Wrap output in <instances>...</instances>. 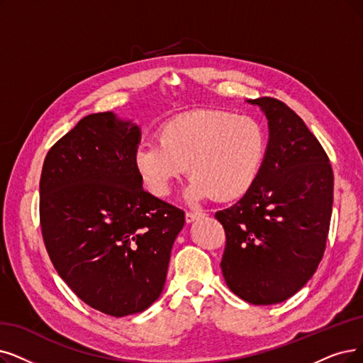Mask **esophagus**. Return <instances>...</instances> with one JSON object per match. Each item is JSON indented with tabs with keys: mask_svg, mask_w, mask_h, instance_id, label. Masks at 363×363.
Listing matches in <instances>:
<instances>
[{
	"mask_svg": "<svg viewBox=\"0 0 363 363\" xmlns=\"http://www.w3.org/2000/svg\"><path fill=\"white\" fill-rule=\"evenodd\" d=\"M202 214V211H186V214H184V217H186V222L187 223H191V222H194V220H196L198 217H201Z\"/></svg>",
	"mask_w": 363,
	"mask_h": 363,
	"instance_id": "esophagus-1",
	"label": "esophagus"
}]
</instances>
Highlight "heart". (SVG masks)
I'll return each mask as SVG.
<instances>
[{"instance_id": "obj_1", "label": "heart", "mask_w": 363, "mask_h": 363, "mask_svg": "<svg viewBox=\"0 0 363 363\" xmlns=\"http://www.w3.org/2000/svg\"><path fill=\"white\" fill-rule=\"evenodd\" d=\"M156 138L140 144L134 155L143 184L156 196L168 195L187 169L192 198L238 199L256 183L268 150L267 131L257 119L217 108L171 118Z\"/></svg>"}]
</instances>
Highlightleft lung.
Wrapping results in <instances>:
<instances>
[{"mask_svg":"<svg viewBox=\"0 0 363 363\" xmlns=\"http://www.w3.org/2000/svg\"><path fill=\"white\" fill-rule=\"evenodd\" d=\"M262 107L269 141L252 189L214 217L225 229L222 272L228 287L255 306L295 295L315 272L326 249L333 172L315 135L283 101Z\"/></svg>","mask_w":363,"mask_h":363,"instance_id":"8db88e82","label":"left lung"}]
</instances>
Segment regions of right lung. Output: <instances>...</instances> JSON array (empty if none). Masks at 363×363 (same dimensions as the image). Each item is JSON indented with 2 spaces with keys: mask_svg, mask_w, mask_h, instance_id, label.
<instances>
[{
  "mask_svg": "<svg viewBox=\"0 0 363 363\" xmlns=\"http://www.w3.org/2000/svg\"><path fill=\"white\" fill-rule=\"evenodd\" d=\"M140 129L89 114L50 147L40 179V226L57 274L89 307L140 313L161 295L184 211L143 189Z\"/></svg>",
  "mask_w": 363,
  "mask_h": 363,
  "instance_id": "right-lung-1",
  "label": "right lung"
}]
</instances>
